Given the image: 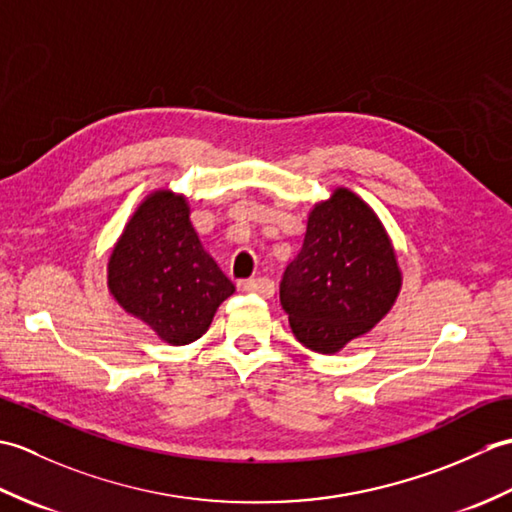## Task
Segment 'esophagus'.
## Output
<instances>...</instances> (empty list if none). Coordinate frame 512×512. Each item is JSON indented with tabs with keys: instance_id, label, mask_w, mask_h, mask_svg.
Instances as JSON below:
<instances>
[{
	"instance_id": "esophagus-1",
	"label": "esophagus",
	"mask_w": 512,
	"mask_h": 512,
	"mask_svg": "<svg viewBox=\"0 0 512 512\" xmlns=\"http://www.w3.org/2000/svg\"><path fill=\"white\" fill-rule=\"evenodd\" d=\"M244 290L268 299V297H273V292H275V281L270 277H253V279L244 281Z\"/></svg>"
}]
</instances>
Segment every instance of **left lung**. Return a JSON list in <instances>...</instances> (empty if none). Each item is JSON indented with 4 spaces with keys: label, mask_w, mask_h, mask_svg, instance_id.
<instances>
[{
    "label": "left lung",
    "mask_w": 512,
    "mask_h": 512,
    "mask_svg": "<svg viewBox=\"0 0 512 512\" xmlns=\"http://www.w3.org/2000/svg\"><path fill=\"white\" fill-rule=\"evenodd\" d=\"M400 270L376 213L347 189H336L308 217L299 255L279 284L281 308L297 339L334 354L369 332L394 306Z\"/></svg>",
    "instance_id": "left-lung-1"
}]
</instances>
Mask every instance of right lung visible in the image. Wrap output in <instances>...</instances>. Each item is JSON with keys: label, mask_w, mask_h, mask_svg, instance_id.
<instances>
[{"label": "right lung", "mask_w": 512, "mask_h": 512, "mask_svg": "<svg viewBox=\"0 0 512 512\" xmlns=\"http://www.w3.org/2000/svg\"><path fill=\"white\" fill-rule=\"evenodd\" d=\"M107 284L129 314L171 345L200 339L235 292L193 231L187 200L171 191L138 206L112 250Z\"/></svg>", "instance_id": "obj_1"}]
</instances>
